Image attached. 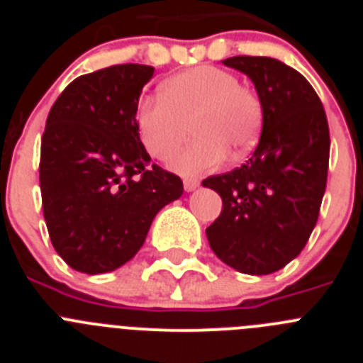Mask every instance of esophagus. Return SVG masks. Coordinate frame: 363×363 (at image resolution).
I'll list each match as a JSON object with an SVG mask.
<instances>
[{"label":"esophagus","instance_id":"obj_1","mask_svg":"<svg viewBox=\"0 0 363 363\" xmlns=\"http://www.w3.org/2000/svg\"><path fill=\"white\" fill-rule=\"evenodd\" d=\"M200 185V182H198L196 178H184V187L185 191H194V189Z\"/></svg>","mask_w":363,"mask_h":363}]
</instances>
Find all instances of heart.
I'll return each mask as SVG.
<instances>
[{
  "label": "heart",
  "instance_id": "b5f03b06",
  "mask_svg": "<svg viewBox=\"0 0 363 363\" xmlns=\"http://www.w3.org/2000/svg\"><path fill=\"white\" fill-rule=\"evenodd\" d=\"M160 96L138 104L134 125L142 145L156 160L171 158L192 127L196 138L171 162L176 171H211L227 152L242 158L258 142L262 99L229 70L211 65L184 70L160 86Z\"/></svg>",
  "mask_w": 363,
  "mask_h": 363
}]
</instances>
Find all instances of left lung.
Wrapping results in <instances>:
<instances>
[{"label":"left lung","instance_id":"1","mask_svg":"<svg viewBox=\"0 0 363 363\" xmlns=\"http://www.w3.org/2000/svg\"><path fill=\"white\" fill-rule=\"evenodd\" d=\"M223 65L255 83L264 129L247 163L209 176L221 196L207 227L214 255L245 274H271L306 247L320 214L329 167V125L318 94L298 70L265 56H233Z\"/></svg>","mask_w":363,"mask_h":363}]
</instances>
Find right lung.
Listing matches in <instances>:
<instances>
[{
  "instance_id": "right-lung-1",
  "label": "right lung",
  "mask_w": 363,
  "mask_h": 363,
  "mask_svg": "<svg viewBox=\"0 0 363 363\" xmlns=\"http://www.w3.org/2000/svg\"><path fill=\"white\" fill-rule=\"evenodd\" d=\"M154 67L83 74L57 96L41 138L40 187L54 249L79 272L127 264L154 216L184 194L179 176L150 163L134 111Z\"/></svg>"
}]
</instances>
